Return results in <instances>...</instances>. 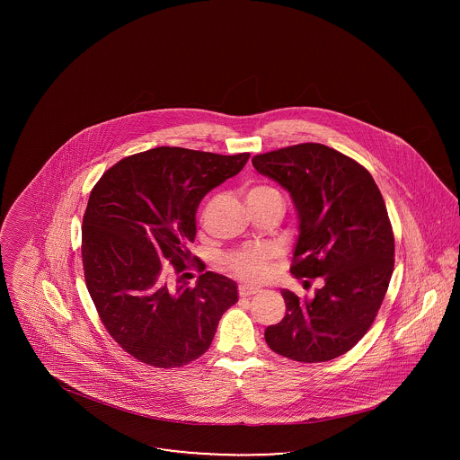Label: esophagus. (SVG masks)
I'll return each instance as SVG.
<instances>
[{"mask_svg":"<svg viewBox=\"0 0 460 460\" xmlns=\"http://www.w3.org/2000/svg\"><path fill=\"white\" fill-rule=\"evenodd\" d=\"M259 291H261V289L255 288V286L241 285L240 288H238L240 296H252V295H257Z\"/></svg>","mask_w":460,"mask_h":460,"instance_id":"obj_1","label":"esophagus"}]
</instances>
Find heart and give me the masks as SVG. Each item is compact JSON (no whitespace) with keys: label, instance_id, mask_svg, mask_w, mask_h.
Segmentation results:
<instances>
[{"label":"heart","instance_id":"b5f03b06","mask_svg":"<svg viewBox=\"0 0 460 460\" xmlns=\"http://www.w3.org/2000/svg\"><path fill=\"white\" fill-rule=\"evenodd\" d=\"M244 195L246 203H257L265 199H279L283 203L281 193L269 184L248 186ZM224 263L233 276L248 283H257L262 281L269 272V253L261 248H243L226 255Z\"/></svg>","mask_w":460,"mask_h":460}]
</instances>
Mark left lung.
I'll return each instance as SVG.
<instances>
[{
  "instance_id": "obj_1",
  "label": "left lung",
  "mask_w": 460,
  "mask_h": 460,
  "mask_svg": "<svg viewBox=\"0 0 460 460\" xmlns=\"http://www.w3.org/2000/svg\"><path fill=\"white\" fill-rule=\"evenodd\" d=\"M252 164L296 207L291 274L324 279L310 300L281 291L286 315L265 329V341L296 362H328L362 340L390 285L394 236L385 199L364 165L326 145L286 146L255 155Z\"/></svg>"
}]
</instances>
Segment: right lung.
<instances>
[{
  "label": "right lung",
  "mask_w": 460,
  "mask_h": 460,
  "mask_svg": "<svg viewBox=\"0 0 460 460\" xmlns=\"http://www.w3.org/2000/svg\"><path fill=\"white\" fill-rule=\"evenodd\" d=\"M250 154L160 146L131 155L94 184L83 219V269L110 336L136 360L182 367L208 350L222 314L238 302L236 283L205 272L190 244L197 208L238 174Z\"/></svg>",
  "instance_id": "add662e5"
}]
</instances>
